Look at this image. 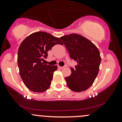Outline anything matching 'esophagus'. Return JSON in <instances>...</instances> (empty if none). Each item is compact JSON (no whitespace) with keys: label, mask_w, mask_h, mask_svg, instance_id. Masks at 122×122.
Wrapping results in <instances>:
<instances>
[{"label":"esophagus","mask_w":122,"mask_h":122,"mask_svg":"<svg viewBox=\"0 0 122 122\" xmlns=\"http://www.w3.org/2000/svg\"><path fill=\"white\" fill-rule=\"evenodd\" d=\"M58 68H59L60 69H64V66H58Z\"/></svg>","instance_id":"1"}]
</instances>
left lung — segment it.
<instances>
[{
    "mask_svg": "<svg viewBox=\"0 0 122 122\" xmlns=\"http://www.w3.org/2000/svg\"><path fill=\"white\" fill-rule=\"evenodd\" d=\"M64 42L70 57L77 63L71 67V75L66 77V84L71 90L82 92L93 84L99 71L101 58L97 47L86 38L77 34L60 38Z\"/></svg>",
    "mask_w": 122,
    "mask_h": 122,
    "instance_id": "1",
    "label": "left lung"
}]
</instances>
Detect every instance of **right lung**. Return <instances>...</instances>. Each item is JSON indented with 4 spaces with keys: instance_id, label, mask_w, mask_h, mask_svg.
<instances>
[{
    "instance_id": "obj_1",
    "label": "right lung",
    "mask_w": 122,
    "mask_h": 122,
    "mask_svg": "<svg viewBox=\"0 0 122 122\" xmlns=\"http://www.w3.org/2000/svg\"><path fill=\"white\" fill-rule=\"evenodd\" d=\"M57 44L63 42L59 38L43 31L30 34L21 43L18 51L19 73L23 83L31 91L43 92L50 87L57 66L44 64L42 61Z\"/></svg>"
}]
</instances>
